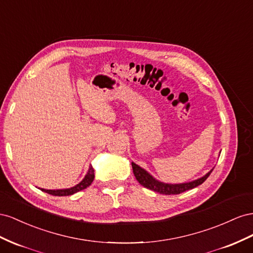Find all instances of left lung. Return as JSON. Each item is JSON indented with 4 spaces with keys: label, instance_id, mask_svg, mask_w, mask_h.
Listing matches in <instances>:
<instances>
[{
    "label": "left lung",
    "instance_id": "1",
    "mask_svg": "<svg viewBox=\"0 0 253 253\" xmlns=\"http://www.w3.org/2000/svg\"><path fill=\"white\" fill-rule=\"evenodd\" d=\"M131 165H132L133 174L141 185L146 187V189H149L151 191L160 193L163 195H177V194H180L182 192H185L187 190L194 189V187H196V186L200 185L201 183H204L207 180V178L210 176V174L214 169L213 168L210 171H208L205 176L200 177L196 180H193V181H190V182L164 183V182L159 181V180H157L155 177L151 176L147 170L139 167L138 164L131 162Z\"/></svg>",
    "mask_w": 253,
    "mask_h": 253
}]
</instances>
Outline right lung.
Returning <instances> with one entry per match:
<instances>
[{"mask_svg": "<svg viewBox=\"0 0 253 253\" xmlns=\"http://www.w3.org/2000/svg\"><path fill=\"white\" fill-rule=\"evenodd\" d=\"M94 180V169H93L92 167L89 168L88 171H86L85 176L84 177V179L82 180L81 182L77 183L76 185L69 187V189H61V190H45V189H39L42 192H45L49 195H53V196H69V195H73L79 191H83L86 187L90 186L91 183Z\"/></svg>", "mask_w": 253, "mask_h": 253, "instance_id": "right-lung-1", "label": "right lung"}]
</instances>
